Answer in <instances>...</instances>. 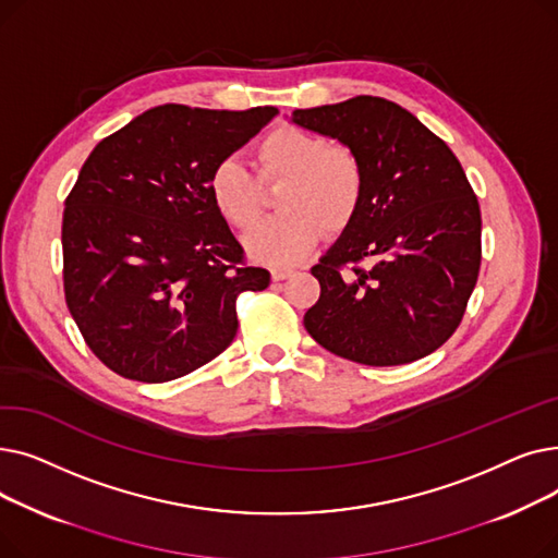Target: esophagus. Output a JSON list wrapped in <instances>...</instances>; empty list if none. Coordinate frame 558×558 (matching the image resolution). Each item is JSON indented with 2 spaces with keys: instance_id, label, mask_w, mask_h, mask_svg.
<instances>
[{
  "instance_id": "34e87169",
  "label": "esophagus",
  "mask_w": 558,
  "mask_h": 558,
  "mask_svg": "<svg viewBox=\"0 0 558 558\" xmlns=\"http://www.w3.org/2000/svg\"><path fill=\"white\" fill-rule=\"evenodd\" d=\"M291 274H294V271H291V269H284V267H276V269H271V278H274V280H284V278H289Z\"/></svg>"
}]
</instances>
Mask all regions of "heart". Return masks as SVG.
Listing matches in <instances>:
<instances>
[{
    "label": "heart",
    "instance_id": "obj_1",
    "mask_svg": "<svg viewBox=\"0 0 558 558\" xmlns=\"http://www.w3.org/2000/svg\"><path fill=\"white\" fill-rule=\"evenodd\" d=\"M257 173L238 156L219 160L208 179L217 213L232 228H248L262 210V183L284 181L276 217L257 223L246 238L248 255L271 267L301 262L324 228L343 230L362 208L366 167L357 151L299 126L264 135L255 149Z\"/></svg>",
    "mask_w": 558,
    "mask_h": 558
}]
</instances>
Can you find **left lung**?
<instances>
[{"label": "left lung", "mask_w": 558, "mask_h": 558, "mask_svg": "<svg viewBox=\"0 0 558 558\" xmlns=\"http://www.w3.org/2000/svg\"><path fill=\"white\" fill-rule=\"evenodd\" d=\"M291 120L348 144L366 167L357 217L312 267L320 294L305 330L366 366L434 353L459 328L482 264V213L461 162L383 97L294 110Z\"/></svg>", "instance_id": "8db88e82"}]
</instances>
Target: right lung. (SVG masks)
<instances>
[{
	"instance_id": "right-lung-1",
	"label": "right lung",
	"mask_w": 558,
	"mask_h": 558,
	"mask_svg": "<svg viewBox=\"0 0 558 558\" xmlns=\"http://www.w3.org/2000/svg\"><path fill=\"white\" fill-rule=\"evenodd\" d=\"M276 114L165 104L87 156L65 198L63 287L87 348L112 373L158 385L213 362L238 335V299L269 287L208 179Z\"/></svg>"
}]
</instances>
